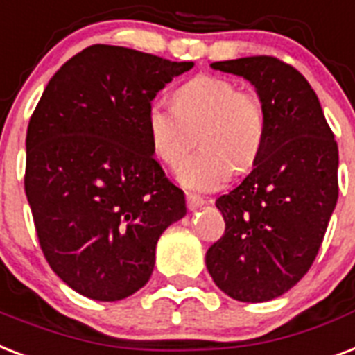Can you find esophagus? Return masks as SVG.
Instances as JSON below:
<instances>
[{"mask_svg":"<svg viewBox=\"0 0 355 355\" xmlns=\"http://www.w3.org/2000/svg\"><path fill=\"white\" fill-rule=\"evenodd\" d=\"M202 205H205L202 198L194 196V194H187V207H189V211H198Z\"/></svg>","mask_w":355,"mask_h":355,"instance_id":"obj_1","label":"esophagus"}]
</instances>
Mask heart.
Here are the masks:
<instances>
[{
    "mask_svg": "<svg viewBox=\"0 0 355 355\" xmlns=\"http://www.w3.org/2000/svg\"><path fill=\"white\" fill-rule=\"evenodd\" d=\"M146 131L153 153L175 166L194 144L200 152L178 170V180L194 192L218 191L233 166L252 168L266 140V114L255 92L241 90L232 79L196 76L174 92V105L153 101L146 112Z\"/></svg>",
    "mask_w": 355,
    "mask_h": 355,
    "instance_id": "obj_1",
    "label": "heart"
}]
</instances>
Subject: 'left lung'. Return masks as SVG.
I'll return each instance as SVG.
<instances>
[{"mask_svg":"<svg viewBox=\"0 0 355 355\" xmlns=\"http://www.w3.org/2000/svg\"><path fill=\"white\" fill-rule=\"evenodd\" d=\"M254 85L266 140L243 183L216 200L226 232L205 254L216 287L239 302H268L306 276L322 244L339 185V150L307 79L274 57L211 64Z\"/></svg>","mask_w":355,"mask_h":355,"instance_id":"left-lung-1","label":"left lung"}]
</instances>
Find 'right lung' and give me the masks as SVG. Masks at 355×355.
<instances>
[{
	"mask_svg": "<svg viewBox=\"0 0 355 355\" xmlns=\"http://www.w3.org/2000/svg\"><path fill=\"white\" fill-rule=\"evenodd\" d=\"M194 62L96 44L60 66L27 128L26 194L51 270L98 302L148 283L159 237L187 215L146 131L159 90Z\"/></svg>",
	"mask_w": 355,
	"mask_h": 355,
	"instance_id": "add662e5",
	"label": "right lung"
}]
</instances>
